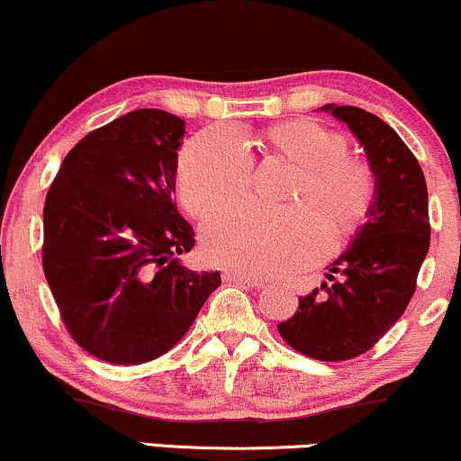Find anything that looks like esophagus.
Here are the masks:
<instances>
[{
  "instance_id": "34e87169",
  "label": "esophagus",
  "mask_w": 461,
  "mask_h": 461,
  "mask_svg": "<svg viewBox=\"0 0 461 461\" xmlns=\"http://www.w3.org/2000/svg\"><path fill=\"white\" fill-rule=\"evenodd\" d=\"M224 282H229V284H241V286H248V288H263V286H265L263 277L243 276V274H237V271H226V274H224Z\"/></svg>"
}]
</instances>
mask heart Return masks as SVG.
<instances>
[{"label":"heart","instance_id":"obj_1","mask_svg":"<svg viewBox=\"0 0 461 461\" xmlns=\"http://www.w3.org/2000/svg\"><path fill=\"white\" fill-rule=\"evenodd\" d=\"M263 160L297 167L286 204L267 209L240 204L215 213L201 230L209 263L243 276H282L316 263L359 232L376 201V175L350 156L348 136L314 119H291L257 139ZM252 158L229 130L207 128L177 158V196L190 215L240 201L252 185Z\"/></svg>","mask_w":461,"mask_h":461}]
</instances>
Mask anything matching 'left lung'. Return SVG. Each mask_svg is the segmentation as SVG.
I'll return each instance as SVG.
<instances>
[{
  "label": "left lung",
  "mask_w": 461,
  "mask_h": 461,
  "mask_svg": "<svg viewBox=\"0 0 461 461\" xmlns=\"http://www.w3.org/2000/svg\"><path fill=\"white\" fill-rule=\"evenodd\" d=\"M322 109L361 140L376 175V201L352 246L329 269V282L299 297L297 312L277 331L310 359L348 361L395 325L417 291L429 249L428 185L414 153L389 123L357 106Z\"/></svg>",
  "instance_id": "obj_1"
}]
</instances>
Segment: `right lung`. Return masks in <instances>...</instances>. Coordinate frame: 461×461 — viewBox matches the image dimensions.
Here are the masks:
<instances>
[{"mask_svg": "<svg viewBox=\"0 0 461 461\" xmlns=\"http://www.w3.org/2000/svg\"><path fill=\"white\" fill-rule=\"evenodd\" d=\"M184 119L140 109L95 128L61 162L44 201L42 267L70 338L113 366L168 352L220 274L185 269L194 246L175 164Z\"/></svg>", "mask_w": 461, "mask_h": 461, "instance_id": "obj_1", "label": "right lung"}]
</instances>
